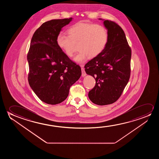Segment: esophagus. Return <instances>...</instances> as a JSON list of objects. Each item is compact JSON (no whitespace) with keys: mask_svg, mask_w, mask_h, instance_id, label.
Segmentation results:
<instances>
[{"mask_svg":"<svg viewBox=\"0 0 159 159\" xmlns=\"http://www.w3.org/2000/svg\"><path fill=\"white\" fill-rule=\"evenodd\" d=\"M81 67V72H82V76H85L86 75V72H85V70H84V65H81L80 66Z\"/></svg>","mask_w":159,"mask_h":159,"instance_id":"esophagus-1","label":"esophagus"}]
</instances>
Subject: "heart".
Segmentation results:
<instances>
[{
  "instance_id": "b5f03b06",
  "label": "heart",
  "mask_w": 159,
  "mask_h": 159,
  "mask_svg": "<svg viewBox=\"0 0 159 159\" xmlns=\"http://www.w3.org/2000/svg\"><path fill=\"white\" fill-rule=\"evenodd\" d=\"M68 36L60 33L56 42L59 48L68 57L74 55L78 44V54L74 61L83 63L89 57L94 58L102 53L109 41L108 30L104 25L87 22H79L68 30Z\"/></svg>"
}]
</instances>
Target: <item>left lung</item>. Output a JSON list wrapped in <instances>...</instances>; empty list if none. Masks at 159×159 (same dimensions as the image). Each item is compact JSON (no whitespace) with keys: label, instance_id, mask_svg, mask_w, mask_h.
<instances>
[{"label":"left lung","instance_id":"obj_1","mask_svg":"<svg viewBox=\"0 0 159 159\" xmlns=\"http://www.w3.org/2000/svg\"><path fill=\"white\" fill-rule=\"evenodd\" d=\"M104 24L109 33L107 47L85 66L86 73L96 79L89 97L99 105L111 104L120 98L131 72V49L124 31L113 21L104 20Z\"/></svg>","mask_w":159,"mask_h":159}]
</instances>
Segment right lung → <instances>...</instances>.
Returning <instances> with one entry per match:
<instances>
[{"mask_svg": "<svg viewBox=\"0 0 159 159\" xmlns=\"http://www.w3.org/2000/svg\"><path fill=\"white\" fill-rule=\"evenodd\" d=\"M72 18L44 22L33 35L27 55L29 84L42 102L55 105L67 98L81 70L57 46V35Z\"/></svg>", "mask_w": 159, "mask_h": 159, "instance_id": "1", "label": "right lung"}]
</instances>
